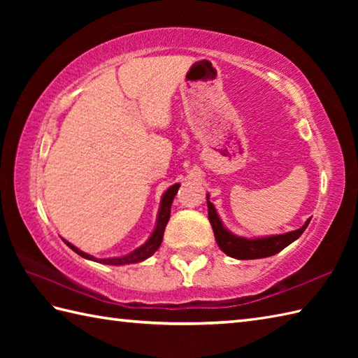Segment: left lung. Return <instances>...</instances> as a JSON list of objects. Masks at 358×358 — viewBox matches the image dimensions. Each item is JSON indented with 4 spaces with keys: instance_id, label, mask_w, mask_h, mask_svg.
Instances as JSON below:
<instances>
[{
    "instance_id": "1",
    "label": "left lung",
    "mask_w": 358,
    "mask_h": 358,
    "mask_svg": "<svg viewBox=\"0 0 358 358\" xmlns=\"http://www.w3.org/2000/svg\"><path fill=\"white\" fill-rule=\"evenodd\" d=\"M208 200V218L210 222L212 229H214L215 241L218 248L223 250L226 255L237 260H255V258H264L278 254L286 246L291 245L300 235L305 232L310 218H308L305 224L300 229L278 234V235H268V237H255V238H246L238 237V235L232 234L227 227L223 224L222 218L218 217L217 209L214 204L209 201V194H206Z\"/></svg>"
}]
</instances>
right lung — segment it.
<instances>
[{
    "mask_svg": "<svg viewBox=\"0 0 358 358\" xmlns=\"http://www.w3.org/2000/svg\"><path fill=\"white\" fill-rule=\"evenodd\" d=\"M178 187H180V183H175L163 194L162 201H159V209H158V214H157V223H155V227H154V232L150 234V237L146 240V243H144V245H141L140 248H136L135 250H132V252H129L126 255H121V257L96 258L94 255H89L86 252H83V250H80L77 246H73L72 243H69L67 240L63 238V241L73 250V252H77L83 258H87V260H92V262H96V263L112 264V266H124V264H132V263L144 262L150 255H154L155 250L159 248V245H162L166 224H167V222H169V218H171V206H172L173 196L177 195Z\"/></svg>",
    "mask_w": 358,
    "mask_h": 358,
    "instance_id": "add662e5",
    "label": "right lung"
}]
</instances>
